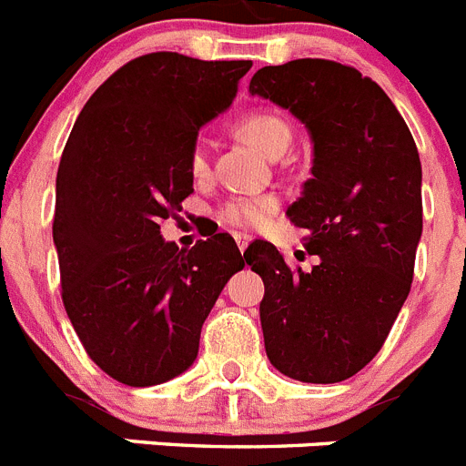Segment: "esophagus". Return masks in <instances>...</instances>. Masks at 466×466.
Here are the masks:
<instances>
[{
  "mask_svg": "<svg viewBox=\"0 0 466 466\" xmlns=\"http://www.w3.org/2000/svg\"><path fill=\"white\" fill-rule=\"evenodd\" d=\"M236 242L238 247H240V252H245L247 245L252 242V236H249V233H236Z\"/></svg>",
  "mask_w": 466,
  "mask_h": 466,
  "instance_id": "obj_1",
  "label": "esophagus"
}]
</instances>
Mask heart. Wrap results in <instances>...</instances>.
I'll list each match as a JSON object with an SVG mask.
<instances>
[{
    "label": "heart",
    "mask_w": 466,
    "mask_h": 466,
    "mask_svg": "<svg viewBox=\"0 0 466 466\" xmlns=\"http://www.w3.org/2000/svg\"><path fill=\"white\" fill-rule=\"evenodd\" d=\"M242 137L252 142L258 151L266 156H278L279 151H287L291 142V126L278 114L270 111H257L249 114L238 126ZM188 167L196 177H205L209 172V142L208 137L198 135L191 144L188 154ZM278 209V198L275 196H233L219 205L217 217L224 224L233 228H258L273 217Z\"/></svg>",
    "instance_id": "b5f03b06"
}]
</instances>
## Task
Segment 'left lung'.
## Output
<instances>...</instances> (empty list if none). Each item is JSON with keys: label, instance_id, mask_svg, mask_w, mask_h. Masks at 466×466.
I'll return each instance as SVG.
<instances>
[{"label": "left lung", "instance_id": "obj_1", "mask_svg": "<svg viewBox=\"0 0 466 466\" xmlns=\"http://www.w3.org/2000/svg\"><path fill=\"white\" fill-rule=\"evenodd\" d=\"M249 90L289 109L315 144L312 179L287 214L319 263L303 273L273 245L247 247L266 287V355L294 380H348L380 352L413 282L418 147L385 90L348 65L303 57L263 67Z\"/></svg>", "mask_w": 466, "mask_h": 466}]
</instances>
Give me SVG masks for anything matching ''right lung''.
I'll list each match as a JSON object with an SVG mask.
<instances>
[{"label":"right lung","mask_w":466,"mask_h":466,"mask_svg":"<svg viewBox=\"0 0 466 466\" xmlns=\"http://www.w3.org/2000/svg\"><path fill=\"white\" fill-rule=\"evenodd\" d=\"M249 60L139 56L90 95L56 179L60 294L90 360L130 387L193 364L224 284L245 268L226 233L179 249L160 224L193 193L191 144L233 102Z\"/></svg>","instance_id":"1"}]
</instances>
